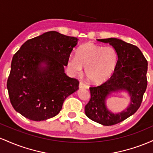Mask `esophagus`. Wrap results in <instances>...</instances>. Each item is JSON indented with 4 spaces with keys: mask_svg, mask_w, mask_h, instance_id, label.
I'll return each mask as SVG.
<instances>
[{
    "mask_svg": "<svg viewBox=\"0 0 153 153\" xmlns=\"http://www.w3.org/2000/svg\"><path fill=\"white\" fill-rule=\"evenodd\" d=\"M79 88H88V86L83 82H80L79 83Z\"/></svg>",
    "mask_w": 153,
    "mask_h": 153,
    "instance_id": "34e87169",
    "label": "esophagus"
}]
</instances>
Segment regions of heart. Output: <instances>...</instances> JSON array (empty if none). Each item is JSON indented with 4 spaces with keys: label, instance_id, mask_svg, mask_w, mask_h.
Masks as SVG:
<instances>
[{
    "label": "heart",
    "instance_id": "b5f03b06",
    "mask_svg": "<svg viewBox=\"0 0 153 153\" xmlns=\"http://www.w3.org/2000/svg\"><path fill=\"white\" fill-rule=\"evenodd\" d=\"M119 56L113 47L84 44L78 49L76 56H71L68 67L71 73L79 75L85 68V73L91 82L99 83L106 80L117 67Z\"/></svg>",
    "mask_w": 153,
    "mask_h": 153
}]
</instances>
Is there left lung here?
<instances>
[{
    "label": "left lung",
    "instance_id": "1",
    "mask_svg": "<svg viewBox=\"0 0 153 153\" xmlns=\"http://www.w3.org/2000/svg\"><path fill=\"white\" fill-rule=\"evenodd\" d=\"M97 41L111 45L118 53L119 61L107 81L99 86L90 88L91 99L85 106V113L91 120L111 126L127 119L140 108L147 85V61L137 47L122 39L108 38ZM122 92L129 96V105L122 112H112L106 100Z\"/></svg>",
    "mask_w": 153,
    "mask_h": 153
}]
</instances>
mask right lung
Wrapping results in <instances>:
<instances>
[{"label":"right lung","instance_id":"add662e5","mask_svg":"<svg viewBox=\"0 0 153 153\" xmlns=\"http://www.w3.org/2000/svg\"><path fill=\"white\" fill-rule=\"evenodd\" d=\"M78 39L55 31L27 40L13 55L7 89L13 108L32 121L57 115L79 82L65 73Z\"/></svg>","mask_w":153,"mask_h":153}]
</instances>
